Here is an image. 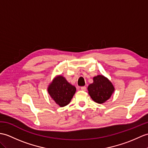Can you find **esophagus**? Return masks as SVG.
<instances>
[{
	"instance_id": "esophagus-1",
	"label": "esophagus",
	"mask_w": 148,
	"mask_h": 148,
	"mask_svg": "<svg viewBox=\"0 0 148 148\" xmlns=\"http://www.w3.org/2000/svg\"><path fill=\"white\" fill-rule=\"evenodd\" d=\"M81 90L82 91H86V86H82V87H81Z\"/></svg>"
}]
</instances>
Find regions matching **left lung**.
I'll return each mask as SVG.
<instances>
[{
    "mask_svg": "<svg viewBox=\"0 0 148 148\" xmlns=\"http://www.w3.org/2000/svg\"><path fill=\"white\" fill-rule=\"evenodd\" d=\"M88 90L92 100L101 104L111 97L115 88L108 79L98 75L93 77V82L88 86Z\"/></svg>",
    "mask_w": 148,
    "mask_h": 148,
    "instance_id": "obj_1",
    "label": "left lung"
}]
</instances>
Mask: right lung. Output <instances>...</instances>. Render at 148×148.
<instances>
[{
	"label": "right lung",
	"instance_id": "add662e5",
	"mask_svg": "<svg viewBox=\"0 0 148 148\" xmlns=\"http://www.w3.org/2000/svg\"><path fill=\"white\" fill-rule=\"evenodd\" d=\"M76 88L67 82L64 77L57 75L48 87V92L55 102L60 107L67 105L71 102Z\"/></svg>",
	"mask_w": 148,
	"mask_h": 148
}]
</instances>
